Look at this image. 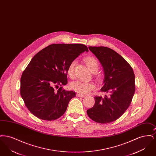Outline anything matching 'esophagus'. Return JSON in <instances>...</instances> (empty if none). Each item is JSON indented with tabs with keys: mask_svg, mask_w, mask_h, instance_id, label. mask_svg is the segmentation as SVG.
Listing matches in <instances>:
<instances>
[{
	"mask_svg": "<svg viewBox=\"0 0 156 156\" xmlns=\"http://www.w3.org/2000/svg\"><path fill=\"white\" fill-rule=\"evenodd\" d=\"M76 97H80V98H84V97H85V96L84 95H82V94H81L77 93L76 94Z\"/></svg>",
	"mask_w": 156,
	"mask_h": 156,
	"instance_id": "34e87169",
	"label": "esophagus"
}]
</instances>
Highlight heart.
Here are the masks:
<instances>
[{
    "label": "heart",
    "instance_id": "b5f03b06",
    "mask_svg": "<svg viewBox=\"0 0 156 156\" xmlns=\"http://www.w3.org/2000/svg\"><path fill=\"white\" fill-rule=\"evenodd\" d=\"M85 62L88 67H89L90 71L93 73H96L99 68V64L97 59L93 57H86L85 58ZM76 65V61H72L69 64L67 73L70 77H73L74 74L75 67ZM71 88L82 94H87L89 93L91 90H94L95 88V85L93 83L88 82L81 81H75L70 83Z\"/></svg>",
    "mask_w": 156,
    "mask_h": 156
}]
</instances>
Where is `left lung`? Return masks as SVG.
<instances>
[{
	"instance_id": "8db88e82",
	"label": "left lung",
	"mask_w": 156,
	"mask_h": 156,
	"mask_svg": "<svg viewBox=\"0 0 156 156\" xmlns=\"http://www.w3.org/2000/svg\"><path fill=\"white\" fill-rule=\"evenodd\" d=\"M104 68V98L95 97L94 106L87 110L92 120L99 123L115 121L125 112L135 92L133 70L123 57L108 47H89Z\"/></svg>"
}]
</instances>
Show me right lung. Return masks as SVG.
<instances>
[{"mask_svg": "<svg viewBox=\"0 0 156 156\" xmlns=\"http://www.w3.org/2000/svg\"><path fill=\"white\" fill-rule=\"evenodd\" d=\"M85 51L88 49L84 44H53L33 57L21 76L20 95L33 115L51 121L64 114L75 97L74 92L62 88L67 83V69Z\"/></svg>", "mask_w": 156, "mask_h": 156, "instance_id": "obj_1", "label": "right lung"}]
</instances>
